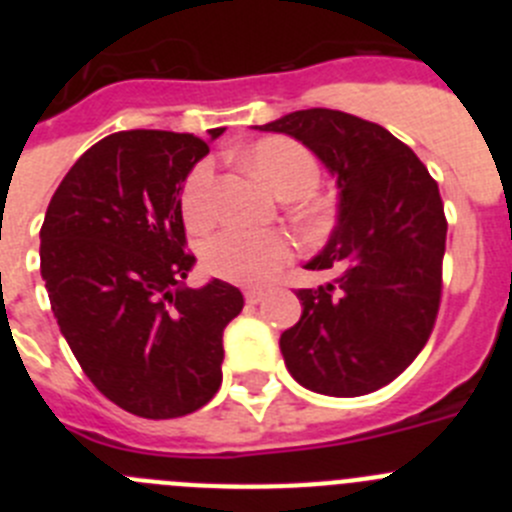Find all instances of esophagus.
<instances>
[{
  "label": "esophagus",
  "instance_id": "34e87169",
  "mask_svg": "<svg viewBox=\"0 0 512 512\" xmlns=\"http://www.w3.org/2000/svg\"><path fill=\"white\" fill-rule=\"evenodd\" d=\"M266 297V289H259V287H251L246 289V302L248 305H259L261 300Z\"/></svg>",
  "mask_w": 512,
  "mask_h": 512
}]
</instances>
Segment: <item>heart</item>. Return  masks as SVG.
Returning <instances> with one entry per match:
<instances>
[{
    "mask_svg": "<svg viewBox=\"0 0 512 512\" xmlns=\"http://www.w3.org/2000/svg\"><path fill=\"white\" fill-rule=\"evenodd\" d=\"M243 161L282 197H305L320 184L315 153L292 138H264L246 148ZM182 212L189 228L215 223V166L200 161L184 179ZM289 256V238L277 230H220L202 246V266L217 279L256 284L269 279Z\"/></svg>",
    "mask_w": 512,
    "mask_h": 512,
    "instance_id": "obj_1",
    "label": "heart"
}]
</instances>
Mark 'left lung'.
Masks as SVG:
<instances>
[{
    "mask_svg": "<svg viewBox=\"0 0 512 512\" xmlns=\"http://www.w3.org/2000/svg\"><path fill=\"white\" fill-rule=\"evenodd\" d=\"M261 130L302 140L341 189L336 230L307 264L336 279L297 289L284 364L320 395H369L413 364L436 325L449 228L436 179L390 130L348 112L312 107Z\"/></svg>",
    "mask_w": 512,
    "mask_h": 512,
    "instance_id": "8db88e82",
    "label": "left lung"
}]
</instances>
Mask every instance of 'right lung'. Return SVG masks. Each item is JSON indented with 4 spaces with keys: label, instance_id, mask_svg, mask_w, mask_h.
Returning <instances> with one entry per match:
<instances>
[{
    "label": "right lung",
    "instance_id": "obj_1",
    "mask_svg": "<svg viewBox=\"0 0 512 512\" xmlns=\"http://www.w3.org/2000/svg\"><path fill=\"white\" fill-rule=\"evenodd\" d=\"M207 151L189 133L107 135L63 176L40 228L63 338L94 387L140 418H179L215 397L223 330L243 310L228 282L182 287L194 253L179 192Z\"/></svg>",
    "mask_w": 512,
    "mask_h": 512
}]
</instances>
